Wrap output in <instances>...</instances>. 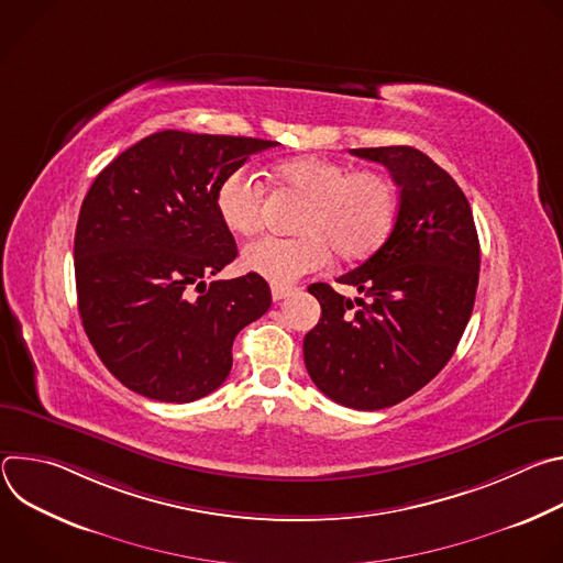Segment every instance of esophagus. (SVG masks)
I'll return each mask as SVG.
<instances>
[{
	"label": "esophagus",
	"instance_id": "34e87169",
	"mask_svg": "<svg viewBox=\"0 0 563 563\" xmlns=\"http://www.w3.org/2000/svg\"><path fill=\"white\" fill-rule=\"evenodd\" d=\"M291 294H294V287H278V285L272 287V298L274 300H283V298H287Z\"/></svg>",
	"mask_w": 563,
	"mask_h": 563
}]
</instances>
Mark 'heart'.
<instances>
[{"label": "heart", "mask_w": 563, "mask_h": 563, "mask_svg": "<svg viewBox=\"0 0 563 563\" xmlns=\"http://www.w3.org/2000/svg\"><path fill=\"white\" fill-rule=\"evenodd\" d=\"M276 176L280 185L302 198L296 238L265 235L243 250V267L272 285L289 287L330 261H358L376 252L389 235L398 194L378 172H354L328 157L287 159ZM216 211L222 224L252 235L263 224V187L247 174L233 172L216 189Z\"/></svg>", "instance_id": "obj_1"}]
</instances>
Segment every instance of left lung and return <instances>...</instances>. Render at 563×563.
Wrapping results in <instances>:
<instances>
[{
	"label": "left lung",
	"mask_w": 563,
	"mask_h": 563,
	"mask_svg": "<svg viewBox=\"0 0 563 563\" xmlns=\"http://www.w3.org/2000/svg\"><path fill=\"white\" fill-rule=\"evenodd\" d=\"M389 169L400 189L385 243L339 278L307 287L320 302L302 341L316 387L354 410H383L428 385L452 358L478 285V235L470 202L452 176L415 146L352 148Z\"/></svg>",
	"instance_id": "1"
}]
</instances>
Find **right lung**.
<instances>
[{"label": "right lung", "instance_id": "add662e5", "mask_svg": "<svg viewBox=\"0 0 563 563\" xmlns=\"http://www.w3.org/2000/svg\"><path fill=\"white\" fill-rule=\"evenodd\" d=\"M276 144L157 131L91 185L73 245L77 309L100 361L129 389L189 404L227 380L235 334L269 309L272 291L252 272L205 283L238 256L216 189Z\"/></svg>", "mask_w": 563, "mask_h": 563}]
</instances>
